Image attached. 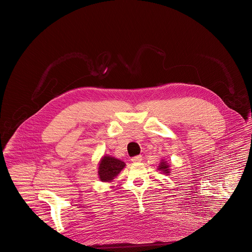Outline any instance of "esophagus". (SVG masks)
Here are the masks:
<instances>
[{
    "label": "esophagus",
    "instance_id": "obj_1",
    "mask_svg": "<svg viewBox=\"0 0 252 252\" xmlns=\"http://www.w3.org/2000/svg\"><path fill=\"white\" fill-rule=\"evenodd\" d=\"M141 159H142V157L139 155V156L133 157V158H131V161H132V162H139V161H141Z\"/></svg>",
    "mask_w": 252,
    "mask_h": 252
}]
</instances>
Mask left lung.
Segmentation results:
<instances>
[{
  "label": "left lung",
  "instance_id": "left-lung-1",
  "mask_svg": "<svg viewBox=\"0 0 252 252\" xmlns=\"http://www.w3.org/2000/svg\"><path fill=\"white\" fill-rule=\"evenodd\" d=\"M168 167H169V166L166 164V162H165V161H161V162H160V164L158 165V169H159V170H161V171H162V172H164V173H168V172H169V171H168V170H169V169H168Z\"/></svg>",
  "mask_w": 252,
  "mask_h": 252
}]
</instances>
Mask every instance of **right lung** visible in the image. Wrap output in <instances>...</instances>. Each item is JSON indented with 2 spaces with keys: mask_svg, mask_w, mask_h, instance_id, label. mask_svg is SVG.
Listing matches in <instances>:
<instances>
[{
  "mask_svg": "<svg viewBox=\"0 0 252 252\" xmlns=\"http://www.w3.org/2000/svg\"><path fill=\"white\" fill-rule=\"evenodd\" d=\"M125 162L113 157L105 156L99 162L98 175L101 182H111L125 167Z\"/></svg>",
  "mask_w": 252,
  "mask_h": 252,
  "instance_id": "add662e5",
  "label": "right lung"
}]
</instances>
